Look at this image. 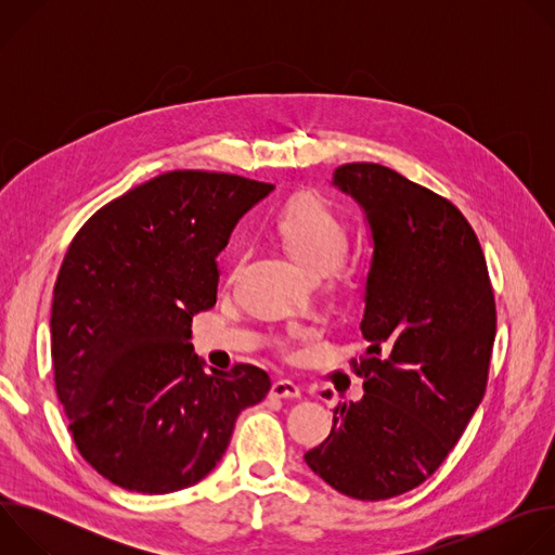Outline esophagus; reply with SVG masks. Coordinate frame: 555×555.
<instances>
[{"mask_svg": "<svg viewBox=\"0 0 555 555\" xmlns=\"http://www.w3.org/2000/svg\"><path fill=\"white\" fill-rule=\"evenodd\" d=\"M270 395H272V398H279V400H298L300 398V386H296L289 379H276L270 388Z\"/></svg>", "mask_w": 555, "mask_h": 555, "instance_id": "34e87169", "label": "esophagus"}]
</instances>
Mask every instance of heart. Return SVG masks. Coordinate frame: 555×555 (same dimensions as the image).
Listing matches in <instances>:
<instances>
[{"label": "heart", "instance_id": "heart-1", "mask_svg": "<svg viewBox=\"0 0 555 555\" xmlns=\"http://www.w3.org/2000/svg\"><path fill=\"white\" fill-rule=\"evenodd\" d=\"M276 232L296 261L311 272L338 268L349 250V230L321 199L300 195L276 217Z\"/></svg>", "mask_w": 555, "mask_h": 555}]
</instances>
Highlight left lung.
<instances>
[{"label": "left lung", "instance_id": "left-lung-1", "mask_svg": "<svg viewBox=\"0 0 555 555\" xmlns=\"http://www.w3.org/2000/svg\"><path fill=\"white\" fill-rule=\"evenodd\" d=\"M332 184L360 204L373 240L366 351L351 362L364 395L334 411L305 461L340 494L384 501L435 474L479 409L496 305L477 234L446 197L373 163L338 167Z\"/></svg>", "mask_w": 555, "mask_h": 555}]
</instances>
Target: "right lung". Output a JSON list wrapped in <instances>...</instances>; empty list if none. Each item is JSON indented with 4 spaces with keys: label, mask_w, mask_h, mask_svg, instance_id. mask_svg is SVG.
Listing matches in <instances>:
<instances>
[{
    "label": "right lung",
    "mask_w": 555,
    "mask_h": 555,
    "mask_svg": "<svg viewBox=\"0 0 555 555\" xmlns=\"http://www.w3.org/2000/svg\"><path fill=\"white\" fill-rule=\"evenodd\" d=\"M272 189L169 171L105 204L72 240L52 298L54 384L78 452L114 486H195L240 413L268 395L259 366L206 373L191 323L217 302L232 228Z\"/></svg>",
    "instance_id": "add662e5"
}]
</instances>
